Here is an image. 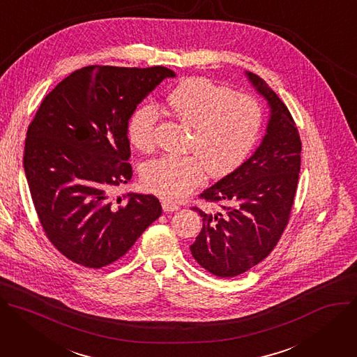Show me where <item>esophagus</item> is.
Instances as JSON below:
<instances>
[{
	"label": "esophagus",
	"mask_w": 357,
	"mask_h": 357,
	"mask_svg": "<svg viewBox=\"0 0 357 357\" xmlns=\"http://www.w3.org/2000/svg\"><path fill=\"white\" fill-rule=\"evenodd\" d=\"M162 207H163V211H166V213H173V211H177L180 208L177 204H173V203H170L167 200L162 202Z\"/></svg>",
	"instance_id": "34e87169"
}]
</instances>
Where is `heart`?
I'll return each mask as SVG.
<instances>
[{
    "label": "heart",
    "instance_id": "heart-1",
    "mask_svg": "<svg viewBox=\"0 0 357 357\" xmlns=\"http://www.w3.org/2000/svg\"><path fill=\"white\" fill-rule=\"evenodd\" d=\"M181 123L192 128L188 149L195 154L163 155L142 169L143 187L167 202H178L206 177H222L238 169L252 151L262 128L259 102L234 93L204 77H190L167 96ZM158 109L147 103L130 117L129 137L142 151L154 147Z\"/></svg>",
    "mask_w": 357,
    "mask_h": 357
}]
</instances>
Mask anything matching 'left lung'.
<instances>
[{"label":"left lung","instance_id":"left-lung-1","mask_svg":"<svg viewBox=\"0 0 357 357\" xmlns=\"http://www.w3.org/2000/svg\"><path fill=\"white\" fill-rule=\"evenodd\" d=\"M269 107L265 135L252 155L202 192L221 203L204 213L202 232L190 245L194 259L220 278L247 272L269 255L288 224L301 172V139L294 119L259 76L244 72Z\"/></svg>","mask_w":357,"mask_h":357}]
</instances>
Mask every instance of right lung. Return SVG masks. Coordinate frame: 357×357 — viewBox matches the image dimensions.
Wrapping results in <instances>:
<instances>
[{"instance_id": "1", "label": "right lung", "mask_w": 357, "mask_h": 357, "mask_svg": "<svg viewBox=\"0 0 357 357\" xmlns=\"http://www.w3.org/2000/svg\"><path fill=\"white\" fill-rule=\"evenodd\" d=\"M166 77L165 66H86L43 100L31 122L24 170L50 241L70 261L102 268L123 257L162 215L154 195L113 190L132 178L129 121Z\"/></svg>"}]
</instances>
